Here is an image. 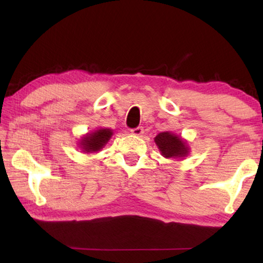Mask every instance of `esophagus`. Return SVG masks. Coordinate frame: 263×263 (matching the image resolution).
<instances>
[{
  "mask_svg": "<svg viewBox=\"0 0 263 263\" xmlns=\"http://www.w3.org/2000/svg\"><path fill=\"white\" fill-rule=\"evenodd\" d=\"M131 133H132V135L137 136V137H140L142 133H144V127H142V126H137L135 128H132Z\"/></svg>",
  "mask_w": 263,
  "mask_h": 263,
  "instance_id": "esophagus-1",
  "label": "esophagus"
}]
</instances>
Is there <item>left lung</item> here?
Masks as SVG:
<instances>
[{
    "label": "left lung",
    "instance_id": "1",
    "mask_svg": "<svg viewBox=\"0 0 263 263\" xmlns=\"http://www.w3.org/2000/svg\"><path fill=\"white\" fill-rule=\"evenodd\" d=\"M154 140L164 158H182L188 153L185 142L171 132L159 133Z\"/></svg>",
    "mask_w": 263,
    "mask_h": 263
}]
</instances>
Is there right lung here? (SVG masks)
<instances>
[{
	"label": "right lung",
	"instance_id": "1",
	"mask_svg": "<svg viewBox=\"0 0 263 263\" xmlns=\"http://www.w3.org/2000/svg\"><path fill=\"white\" fill-rule=\"evenodd\" d=\"M111 136H112V131L109 128H100L83 138L81 140V147L86 152H96L103 147Z\"/></svg>",
	"mask_w": 263,
	"mask_h": 263
}]
</instances>
